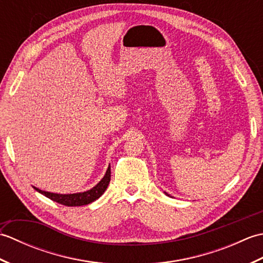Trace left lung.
<instances>
[{
    "mask_svg": "<svg viewBox=\"0 0 263 263\" xmlns=\"http://www.w3.org/2000/svg\"><path fill=\"white\" fill-rule=\"evenodd\" d=\"M165 194H166V195H168V197H170V194H167V193H166V192H165Z\"/></svg>",
    "mask_w": 263,
    "mask_h": 263,
    "instance_id": "obj_1",
    "label": "left lung"
}]
</instances>
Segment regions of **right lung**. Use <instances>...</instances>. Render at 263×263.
I'll return each mask as SVG.
<instances>
[{
    "instance_id": "1",
    "label": "right lung",
    "mask_w": 263,
    "mask_h": 263,
    "mask_svg": "<svg viewBox=\"0 0 263 263\" xmlns=\"http://www.w3.org/2000/svg\"><path fill=\"white\" fill-rule=\"evenodd\" d=\"M109 181H110V166H108V168L106 171V174L102 178V181H100L97 185H95L92 189L88 190L86 192L73 193V194H59V193L42 191V190H39L35 186H33V189H35L37 192L45 195L46 198L55 201V202L61 203L63 205H68V206H78V205L89 204L93 202L95 200H97L100 195L106 191V189H107L109 184Z\"/></svg>"
}]
</instances>
